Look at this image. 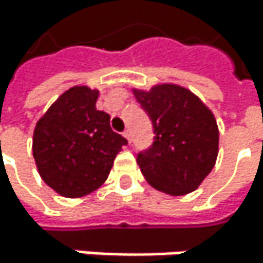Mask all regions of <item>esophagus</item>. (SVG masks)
Segmentation results:
<instances>
[{
    "mask_svg": "<svg viewBox=\"0 0 263 263\" xmlns=\"http://www.w3.org/2000/svg\"><path fill=\"white\" fill-rule=\"evenodd\" d=\"M123 135H125V138H126V140H128V141L131 143V132L126 129V131L123 132Z\"/></svg>",
    "mask_w": 263,
    "mask_h": 263,
    "instance_id": "obj_1",
    "label": "esophagus"
}]
</instances>
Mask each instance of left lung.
Returning a JSON list of instances; mask_svg holds the SVG:
<instances>
[{
    "mask_svg": "<svg viewBox=\"0 0 263 263\" xmlns=\"http://www.w3.org/2000/svg\"><path fill=\"white\" fill-rule=\"evenodd\" d=\"M154 126V143L137 155L146 181L160 192L181 196L199 187L212 172L219 146L213 112L192 91L161 83L132 89Z\"/></svg>",
    "mask_w": 263,
    "mask_h": 263,
    "instance_id": "obj_1",
    "label": "left lung"
}]
</instances>
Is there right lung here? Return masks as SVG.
Returning <instances> with one entry per match:
<instances>
[{"label":"right lung","mask_w":263,"mask_h":263,"mask_svg":"<svg viewBox=\"0 0 263 263\" xmlns=\"http://www.w3.org/2000/svg\"><path fill=\"white\" fill-rule=\"evenodd\" d=\"M97 89L73 86L39 119L33 132V157L44 183L65 198H80L106 181L128 140L96 109Z\"/></svg>","instance_id":"right-lung-1"}]
</instances>
